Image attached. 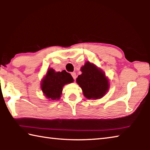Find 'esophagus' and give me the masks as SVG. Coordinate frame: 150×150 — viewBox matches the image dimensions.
<instances>
[{
	"label": "esophagus",
	"mask_w": 150,
	"mask_h": 150,
	"mask_svg": "<svg viewBox=\"0 0 150 150\" xmlns=\"http://www.w3.org/2000/svg\"><path fill=\"white\" fill-rule=\"evenodd\" d=\"M71 75H72V77H73V79H75L76 77H77V75H76V73L75 72L71 73Z\"/></svg>",
	"instance_id": "obj_1"
}]
</instances>
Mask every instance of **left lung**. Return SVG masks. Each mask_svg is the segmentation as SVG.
Wrapping results in <instances>:
<instances>
[{"mask_svg": "<svg viewBox=\"0 0 150 150\" xmlns=\"http://www.w3.org/2000/svg\"><path fill=\"white\" fill-rule=\"evenodd\" d=\"M82 74L77 78V83L88 99H98L105 95L108 88V81L102 71L95 65L87 62L81 67Z\"/></svg>", "mask_w": 150, "mask_h": 150, "instance_id": "8db88e82", "label": "left lung"}]
</instances>
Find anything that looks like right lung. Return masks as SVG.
Wrapping results in <instances>:
<instances>
[{
  "label": "right lung",
  "mask_w": 150,
  "mask_h": 150,
  "mask_svg": "<svg viewBox=\"0 0 150 150\" xmlns=\"http://www.w3.org/2000/svg\"><path fill=\"white\" fill-rule=\"evenodd\" d=\"M73 81L72 76L65 70L55 72L54 69H49L42 81L41 88L47 98L52 100L59 99L63 86Z\"/></svg>",
  "instance_id": "1"
}]
</instances>
